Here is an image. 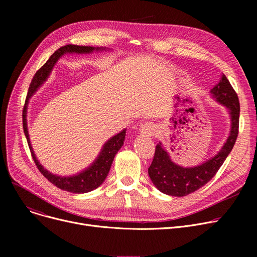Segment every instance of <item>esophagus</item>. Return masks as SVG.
Wrapping results in <instances>:
<instances>
[{
	"label": "esophagus",
	"instance_id": "1",
	"mask_svg": "<svg viewBox=\"0 0 257 257\" xmlns=\"http://www.w3.org/2000/svg\"><path fill=\"white\" fill-rule=\"evenodd\" d=\"M156 127L151 121H147V123H144L141 125L140 127V132L146 137H152L153 134L155 133Z\"/></svg>",
	"mask_w": 257,
	"mask_h": 257
}]
</instances>
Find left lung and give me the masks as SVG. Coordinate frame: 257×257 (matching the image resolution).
I'll use <instances>...</instances> for the list:
<instances>
[{"instance_id":"8db88e82","label":"left lung","mask_w":257,"mask_h":257,"mask_svg":"<svg viewBox=\"0 0 257 257\" xmlns=\"http://www.w3.org/2000/svg\"><path fill=\"white\" fill-rule=\"evenodd\" d=\"M211 98L226 107L230 116V131L221 150L203 164L195 167H182L175 164L169 152L159 142L148 173L158 191L173 197H183L205 185L219 171L231 152L238 134L239 102L237 94L223 74L218 84L210 89Z\"/></svg>"}]
</instances>
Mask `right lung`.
Instances as JSON below:
<instances>
[{
  "label": "right lung",
  "instance_id": "obj_1",
  "mask_svg": "<svg viewBox=\"0 0 257 257\" xmlns=\"http://www.w3.org/2000/svg\"><path fill=\"white\" fill-rule=\"evenodd\" d=\"M109 49L106 48H99V47H86V46H76V45H66L61 48H59L56 52H54L53 55L49 58V60L40 67V69L36 72L34 75L30 86L28 90V94H27L25 106H24V111H23V127L25 137L28 142L30 151L32 154V157L34 159V163L38 170L40 171L44 176L54 185H56L62 191H66L70 193L75 194H84L96 190L99 187L104 180L106 179L108 173H109L110 167L112 165V161L114 159L115 154L120 149L121 146L124 145L125 137H126V129L121 130L119 133L115 134L112 138L108 140L98 155V157L94 159L93 163L87 167L85 170L81 171L80 173H77L72 176H59V175L53 174L47 169L44 168V166L40 165L39 160L37 159L33 148L31 146L30 138H29V132H28V126H27V109H28V104L29 100L33 94L37 91V89L42 86L45 81L49 78L54 65L56 62L62 57L64 54H89L93 51L99 52V51H107Z\"/></svg>",
  "mask_w": 257,
  "mask_h": 257
}]
</instances>
